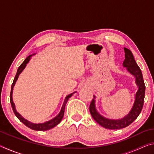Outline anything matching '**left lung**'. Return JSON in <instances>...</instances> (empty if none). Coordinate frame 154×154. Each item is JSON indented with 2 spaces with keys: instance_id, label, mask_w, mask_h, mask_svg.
I'll return each instance as SVG.
<instances>
[{
  "instance_id": "8db88e82",
  "label": "left lung",
  "mask_w": 154,
  "mask_h": 154,
  "mask_svg": "<svg viewBox=\"0 0 154 154\" xmlns=\"http://www.w3.org/2000/svg\"><path fill=\"white\" fill-rule=\"evenodd\" d=\"M124 51L125 60L123 62V66L126 67L128 71L136 77V83L137 86H139V90L136 93L135 101L131 111L124 118L115 120V119H109L104 118L98 113L96 110L94 98L92 99L90 105V112L94 119L100 126L107 129H121L129 126L139 116L142 111L143 103H144L145 85L143 78L142 72L135 61L131 51L124 48ZM94 97L95 98V96H94Z\"/></svg>"
}]
</instances>
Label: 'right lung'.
<instances>
[{
  "mask_svg": "<svg viewBox=\"0 0 154 154\" xmlns=\"http://www.w3.org/2000/svg\"><path fill=\"white\" fill-rule=\"evenodd\" d=\"M31 56H32L31 55L28 56L27 58L25 59V60L22 62V64H21L19 67H18V69L17 71V73H16V75H15V77L14 78V82H13L12 85H11V93H10V102H11V106H12L13 111H14L15 116L17 117L18 119H19L20 122H22L23 124H25L26 126L28 128H31V129L35 130H38V131H44V130H49V129H51L52 128L55 127L56 126H57V125H58L60 123V122H61V120L62 119V118H63V116H64L65 105H66V104L67 103L68 100H69V98L71 97V96L73 94V93L71 94H69L66 98H65L64 102L63 103V105H62V106L61 111H60V113L56 117H55V118L51 119V120H49L48 122H45V123H43V124H36L31 123V122H28V120H26V119H25L24 118H22V117L17 113L16 110H15V105H14V102H13V99H12L13 89H14L15 83V82H16V81L17 80V78H18V77H19L20 74L22 72L23 70L24 69V68L26 67V64L28 63V62H29Z\"/></svg>",
  "mask_w": 154,
  "mask_h": 154,
  "instance_id": "obj_1",
  "label": "right lung"
}]
</instances>
